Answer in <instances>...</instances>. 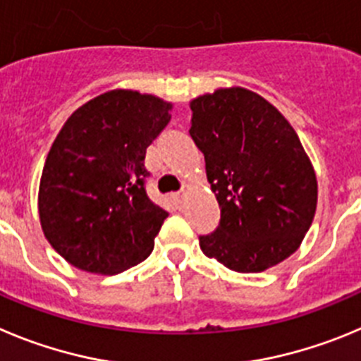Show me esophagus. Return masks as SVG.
<instances>
[{"label": "esophagus", "instance_id": "esophagus-1", "mask_svg": "<svg viewBox=\"0 0 361 361\" xmlns=\"http://www.w3.org/2000/svg\"><path fill=\"white\" fill-rule=\"evenodd\" d=\"M187 188H188V185H187V183L181 185V190H180V192H176V197H178V200H180V197H183V194H185V190H187Z\"/></svg>", "mask_w": 361, "mask_h": 361}]
</instances>
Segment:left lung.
Returning a JSON list of instances; mask_svg holds the SVG:
<instances>
[{
    "label": "left lung",
    "mask_w": 361,
    "mask_h": 361,
    "mask_svg": "<svg viewBox=\"0 0 361 361\" xmlns=\"http://www.w3.org/2000/svg\"><path fill=\"white\" fill-rule=\"evenodd\" d=\"M190 136L204 154L221 209L200 235L207 257L257 274L300 246L317 210V176L290 122L245 87H221L190 102Z\"/></svg>",
    "instance_id": "1"
}]
</instances>
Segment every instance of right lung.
Returning <instances> with one entry per match:
<instances>
[{
	"label": "right lung",
	"instance_id": "right-lung-1",
	"mask_svg": "<svg viewBox=\"0 0 361 361\" xmlns=\"http://www.w3.org/2000/svg\"><path fill=\"white\" fill-rule=\"evenodd\" d=\"M173 104L113 90L80 106L59 131L39 185V219L61 257L115 275L149 257L167 210L145 192V151Z\"/></svg>",
	"mask_w": 361,
	"mask_h": 361
}]
</instances>
